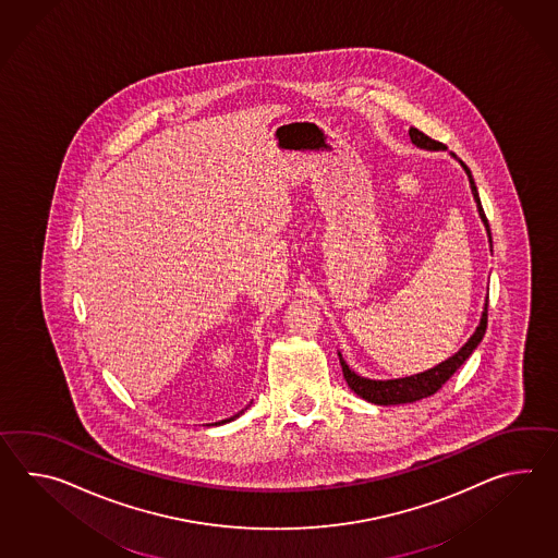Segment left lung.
<instances>
[{
	"instance_id": "1",
	"label": "left lung",
	"mask_w": 558,
	"mask_h": 558,
	"mask_svg": "<svg viewBox=\"0 0 558 558\" xmlns=\"http://www.w3.org/2000/svg\"><path fill=\"white\" fill-rule=\"evenodd\" d=\"M410 140L426 149H445L442 142H436L430 136H426L421 130L416 128H410ZM462 163V161H460ZM464 166V163H462ZM464 170L469 173V180H471L472 194L476 199V206H478V214L483 218L484 226H486V232H488V242H490V248H493V238H490V228H488V220L484 216L483 204L478 198V192L474 186V180H472V173L466 166ZM486 323H488V300H486V306H484L483 318L481 324L476 328V332L471 336V340L460 348L459 352L452 356V359L445 360L442 364L434 366L430 371L422 372V374H414L409 378H398V380H368V378H362L359 374L348 368L347 362L340 356V366H342V374L347 378L348 386L359 395L360 398L374 402V404H380V407H388V404H407V402H414V400H421V398L430 397L434 392H438L446 380L459 371L460 366L464 364V360L471 356L474 352V348L481 344L484 332H486Z\"/></svg>"
}]
</instances>
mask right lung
Wrapping results in <instances>:
<instances>
[{
  "label": "right lung",
  "instance_id": "right-lung-1",
  "mask_svg": "<svg viewBox=\"0 0 558 558\" xmlns=\"http://www.w3.org/2000/svg\"><path fill=\"white\" fill-rule=\"evenodd\" d=\"M228 421H234V418H228ZM228 421L216 422V424H223V422H228Z\"/></svg>",
  "mask_w": 558,
  "mask_h": 558
}]
</instances>
